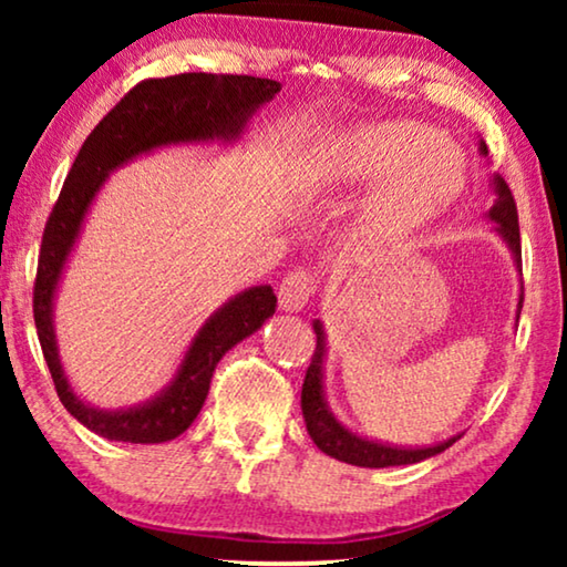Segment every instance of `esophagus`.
<instances>
[{"label": "esophagus", "instance_id": "obj_1", "mask_svg": "<svg viewBox=\"0 0 567 567\" xmlns=\"http://www.w3.org/2000/svg\"><path fill=\"white\" fill-rule=\"evenodd\" d=\"M315 291V278L309 270L299 268L291 270L289 276L284 278L281 289H278V305H281L284 312H301L307 307L309 297Z\"/></svg>", "mask_w": 567, "mask_h": 567}]
</instances>
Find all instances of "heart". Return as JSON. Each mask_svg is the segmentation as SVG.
Returning a JSON list of instances; mask_svg holds the SVG:
<instances>
[{
    "mask_svg": "<svg viewBox=\"0 0 567 567\" xmlns=\"http://www.w3.org/2000/svg\"><path fill=\"white\" fill-rule=\"evenodd\" d=\"M315 175L322 185L379 183L363 208L359 231L369 245H394L425 227L460 196L464 162L433 126L382 121L330 138Z\"/></svg>",
    "mask_w": 567,
    "mask_h": 567,
    "instance_id": "1",
    "label": "heart"
}]
</instances>
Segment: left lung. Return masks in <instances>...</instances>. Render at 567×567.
<instances>
[{
	"mask_svg": "<svg viewBox=\"0 0 567 567\" xmlns=\"http://www.w3.org/2000/svg\"><path fill=\"white\" fill-rule=\"evenodd\" d=\"M477 152L487 157V146L483 138H480ZM491 188L495 193V200L487 212V219L495 224V231H498L503 243L511 250V258H514L516 268L522 270V237H518V214L514 196H511L506 181L498 173L491 175ZM524 301V286L522 297H518L516 307V320L518 312H522ZM315 336H317V348L312 355V363H309L305 386H301V415H305L307 431L320 452H324L332 460H340L346 464H355V467H400V464H415L429 460V456H436L446 452L449 446L454 444L460 436H452L441 441L436 446H423V449H402V446H390V444H377V441H369L359 436V433L348 431L343 423L332 415L328 405V398H324V359H328V338H324V324L322 320H312Z\"/></svg>",
	"mask_w": 567,
	"mask_h": 567,
	"instance_id": "obj_1",
	"label": "left lung"
}]
</instances>
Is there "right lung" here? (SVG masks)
Here are the masks:
<instances>
[{
	"instance_id": "add662e5",
	"label": "right lung",
	"mask_w": 567,
	"mask_h": 567,
	"mask_svg": "<svg viewBox=\"0 0 567 567\" xmlns=\"http://www.w3.org/2000/svg\"><path fill=\"white\" fill-rule=\"evenodd\" d=\"M281 82L245 74H177L136 84L82 144L45 224L33 291L35 330L64 408L97 436L128 444H162L190 429L204 408L216 363L276 312L268 284L250 286L208 315L185 348L169 382L150 400L105 410L84 402L59 355L53 307L84 221L111 173L169 146L237 144L252 115L270 103Z\"/></svg>"
}]
</instances>
